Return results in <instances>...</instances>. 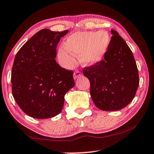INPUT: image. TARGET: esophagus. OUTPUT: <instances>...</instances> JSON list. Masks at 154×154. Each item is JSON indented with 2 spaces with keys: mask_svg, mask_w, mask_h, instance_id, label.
Wrapping results in <instances>:
<instances>
[{
  "mask_svg": "<svg viewBox=\"0 0 154 154\" xmlns=\"http://www.w3.org/2000/svg\"><path fill=\"white\" fill-rule=\"evenodd\" d=\"M81 75H82V74H81V72L80 71V70H75V72H74L73 77H74V79H78V78L80 77Z\"/></svg>",
  "mask_w": 154,
  "mask_h": 154,
  "instance_id": "obj_1",
  "label": "esophagus"
}]
</instances>
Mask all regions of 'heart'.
I'll use <instances>...</instances> for the list:
<instances>
[{"label": "heart", "instance_id": "1", "mask_svg": "<svg viewBox=\"0 0 154 154\" xmlns=\"http://www.w3.org/2000/svg\"><path fill=\"white\" fill-rule=\"evenodd\" d=\"M109 42V37L106 32H83L73 34L68 38L66 48H60L59 56L68 65L72 63L70 52L74 55L82 54L81 60L86 65L98 63L105 53Z\"/></svg>", "mask_w": 154, "mask_h": 154}]
</instances>
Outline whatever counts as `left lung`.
<instances>
[{
    "label": "left lung",
    "mask_w": 154,
    "mask_h": 154,
    "mask_svg": "<svg viewBox=\"0 0 154 154\" xmlns=\"http://www.w3.org/2000/svg\"><path fill=\"white\" fill-rule=\"evenodd\" d=\"M111 32L112 36L104 58L83 70L90 81L92 100L104 111L125 107L135 97L139 85L138 70L133 52L118 32Z\"/></svg>",
    "instance_id": "8db88e82"
}]
</instances>
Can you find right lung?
Instances as JSON below:
<instances>
[{
    "label": "right lung",
    "instance_id": "1",
    "mask_svg": "<svg viewBox=\"0 0 154 154\" xmlns=\"http://www.w3.org/2000/svg\"><path fill=\"white\" fill-rule=\"evenodd\" d=\"M68 30L37 32L16 53L11 70L12 94L24 113L37 119L55 117L64 96L75 85L73 71L55 60L57 45Z\"/></svg>",
    "mask_w": 154,
    "mask_h": 154
}]
</instances>
